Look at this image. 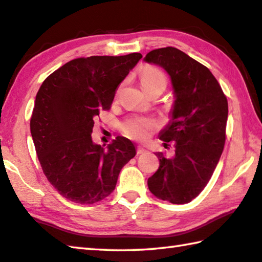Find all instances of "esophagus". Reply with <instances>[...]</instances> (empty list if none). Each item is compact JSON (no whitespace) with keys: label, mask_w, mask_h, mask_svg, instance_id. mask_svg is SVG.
I'll list each match as a JSON object with an SVG mask.
<instances>
[{"label":"esophagus","mask_w":262,"mask_h":262,"mask_svg":"<svg viewBox=\"0 0 262 262\" xmlns=\"http://www.w3.org/2000/svg\"><path fill=\"white\" fill-rule=\"evenodd\" d=\"M147 151L146 149H144L143 146H137V155H144V154H147Z\"/></svg>","instance_id":"esophagus-1"}]
</instances>
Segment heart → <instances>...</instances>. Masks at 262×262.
<instances>
[{
	"label": "heart",
	"instance_id": "1",
	"mask_svg": "<svg viewBox=\"0 0 262 262\" xmlns=\"http://www.w3.org/2000/svg\"><path fill=\"white\" fill-rule=\"evenodd\" d=\"M140 77L142 87L144 90L157 84H163L166 87V83H167L166 75L163 73V71L154 68V66H145L142 70ZM157 127H158V123L151 118H133L123 123L122 130L130 139L145 141L149 139Z\"/></svg>",
	"mask_w": 262,
	"mask_h": 262
}]
</instances>
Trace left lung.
<instances>
[{
	"label": "left lung",
	"instance_id": "obj_1",
	"mask_svg": "<svg viewBox=\"0 0 262 262\" xmlns=\"http://www.w3.org/2000/svg\"><path fill=\"white\" fill-rule=\"evenodd\" d=\"M144 61L158 65L169 75L174 104L170 120L159 133L164 146L174 142L175 154L157 152L159 168L147 179L156 197L187 204L210 181L226 142L228 102L206 66L173 47L155 49Z\"/></svg>",
	"mask_w": 262,
	"mask_h": 262
}]
</instances>
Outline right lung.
<instances>
[{
  "label": "right lung",
  "instance_id": "add662e5",
  "mask_svg": "<svg viewBox=\"0 0 262 262\" xmlns=\"http://www.w3.org/2000/svg\"><path fill=\"white\" fill-rule=\"evenodd\" d=\"M142 58L90 56L69 61L41 84L31 134L43 173L57 191L78 204H94L116 188L119 173L136 155L134 143L118 136L94 143V119L110 108L116 89Z\"/></svg>",
  "mask_w": 262,
  "mask_h": 262
}]
</instances>
